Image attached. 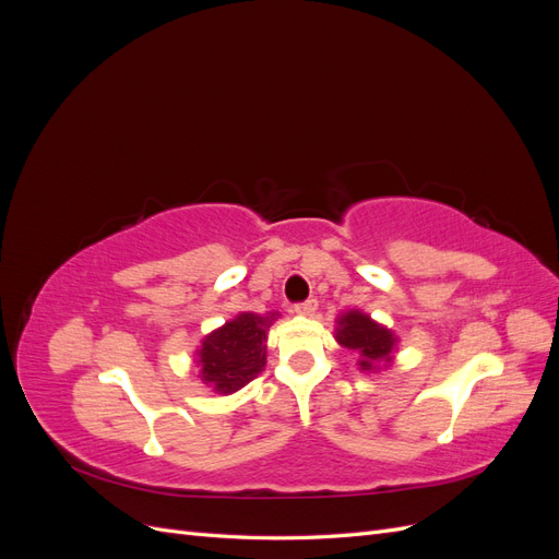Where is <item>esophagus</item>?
I'll return each mask as SVG.
<instances>
[{
    "instance_id": "1",
    "label": "esophagus",
    "mask_w": 559,
    "mask_h": 559,
    "mask_svg": "<svg viewBox=\"0 0 559 559\" xmlns=\"http://www.w3.org/2000/svg\"><path fill=\"white\" fill-rule=\"evenodd\" d=\"M314 310H317V300H314V298L296 302V306H294V312H296V314H302V317H312Z\"/></svg>"
}]
</instances>
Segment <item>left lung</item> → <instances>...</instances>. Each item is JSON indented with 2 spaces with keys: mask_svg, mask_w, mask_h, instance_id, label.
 I'll list each match as a JSON object with an SVG mask.
<instances>
[{
  "mask_svg": "<svg viewBox=\"0 0 559 559\" xmlns=\"http://www.w3.org/2000/svg\"><path fill=\"white\" fill-rule=\"evenodd\" d=\"M335 341L359 354L361 370H376L380 366H386L392 361L396 347V335L380 326L378 321H373L361 310H349L337 317Z\"/></svg>",
  "mask_w": 559,
  "mask_h": 559,
  "instance_id": "1",
  "label": "left lung"
}]
</instances>
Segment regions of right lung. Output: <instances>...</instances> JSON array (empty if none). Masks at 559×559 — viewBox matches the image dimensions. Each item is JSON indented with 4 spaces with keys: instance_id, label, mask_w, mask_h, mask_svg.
I'll use <instances>...</instances> for the list:
<instances>
[{
    "instance_id": "add662e5",
    "label": "right lung",
    "mask_w": 559,
    "mask_h": 559,
    "mask_svg": "<svg viewBox=\"0 0 559 559\" xmlns=\"http://www.w3.org/2000/svg\"><path fill=\"white\" fill-rule=\"evenodd\" d=\"M277 317V312L265 317L242 312L212 331L198 349L202 382L218 394H233L257 378L265 366L267 329Z\"/></svg>"
}]
</instances>
